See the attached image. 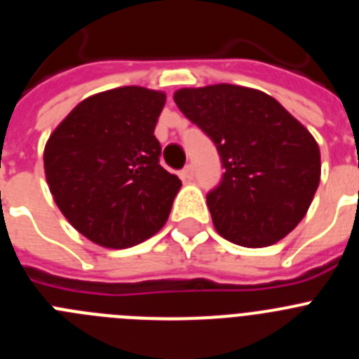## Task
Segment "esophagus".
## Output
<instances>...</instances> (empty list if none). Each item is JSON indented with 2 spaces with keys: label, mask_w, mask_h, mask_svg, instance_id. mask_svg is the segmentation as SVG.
<instances>
[{
  "label": "esophagus",
  "mask_w": 359,
  "mask_h": 359,
  "mask_svg": "<svg viewBox=\"0 0 359 359\" xmlns=\"http://www.w3.org/2000/svg\"><path fill=\"white\" fill-rule=\"evenodd\" d=\"M180 174H182L183 182H190V180L194 177V167H192V165H187V167H183V170Z\"/></svg>",
  "instance_id": "obj_1"
}]
</instances>
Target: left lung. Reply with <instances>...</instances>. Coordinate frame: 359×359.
<instances>
[{
    "label": "left lung",
    "instance_id": "obj_1",
    "mask_svg": "<svg viewBox=\"0 0 359 359\" xmlns=\"http://www.w3.org/2000/svg\"><path fill=\"white\" fill-rule=\"evenodd\" d=\"M180 111L214 142L223 176L207 194L219 236L246 248L286 237L320 183V149L273 97L215 84L174 93Z\"/></svg>",
    "mask_w": 359,
    "mask_h": 359
}]
</instances>
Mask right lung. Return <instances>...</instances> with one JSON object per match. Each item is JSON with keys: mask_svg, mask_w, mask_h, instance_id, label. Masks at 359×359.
I'll use <instances>...</instances> for the list:
<instances>
[{"mask_svg": "<svg viewBox=\"0 0 359 359\" xmlns=\"http://www.w3.org/2000/svg\"><path fill=\"white\" fill-rule=\"evenodd\" d=\"M165 93L126 86L82 100L44 147L57 207L82 236L129 248L165 224L182 187L160 165L154 136Z\"/></svg>", "mask_w": 359, "mask_h": 359, "instance_id": "obj_1", "label": "right lung"}]
</instances>
